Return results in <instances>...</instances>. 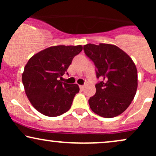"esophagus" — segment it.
<instances>
[{"label":"esophagus","instance_id":"34e87169","mask_svg":"<svg viewBox=\"0 0 156 156\" xmlns=\"http://www.w3.org/2000/svg\"><path fill=\"white\" fill-rule=\"evenodd\" d=\"M79 87H80V89H81V90H83V89H84V86L83 85H80Z\"/></svg>","mask_w":156,"mask_h":156}]
</instances>
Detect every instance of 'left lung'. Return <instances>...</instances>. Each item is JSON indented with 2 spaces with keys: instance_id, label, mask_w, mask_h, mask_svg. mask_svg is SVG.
<instances>
[{
  "instance_id": "8db88e82",
  "label": "left lung",
  "mask_w": 156,
  "mask_h": 156,
  "mask_svg": "<svg viewBox=\"0 0 156 156\" xmlns=\"http://www.w3.org/2000/svg\"><path fill=\"white\" fill-rule=\"evenodd\" d=\"M83 50L95 65L97 78H103L95 85L89 106L101 117H117L128 108L136 93V67L129 55L114 44L89 43Z\"/></svg>"
}]
</instances>
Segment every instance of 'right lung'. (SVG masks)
I'll list each match as a JSON object with an SVG mask.
<instances>
[{"label": "right lung", "mask_w": 156, "mask_h": 156, "mask_svg": "<svg viewBox=\"0 0 156 156\" xmlns=\"http://www.w3.org/2000/svg\"><path fill=\"white\" fill-rule=\"evenodd\" d=\"M82 50V45L52 46L36 53L27 62L22 75L25 92L41 114L58 117L70 108L79 87L63 83L58 78H62L73 58Z\"/></svg>", "instance_id": "obj_1"}]
</instances>
